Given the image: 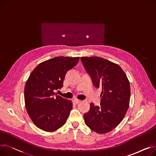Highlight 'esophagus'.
I'll return each mask as SVG.
<instances>
[{
	"label": "esophagus",
	"mask_w": 156,
	"mask_h": 156,
	"mask_svg": "<svg viewBox=\"0 0 156 156\" xmlns=\"http://www.w3.org/2000/svg\"><path fill=\"white\" fill-rule=\"evenodd\" d=\"M73 101L75 104H78V103H80L81 102L80 100H78V99H74Z\"/></svg>",
	"instance_id": "obj_1"
}]
</instances>
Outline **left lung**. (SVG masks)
<instances>
[{"label":"left lung","mask_w":156,"mask_h":156,"mask_svg":"<svg viewBox=\"0 0 156 156\" xmlns=\"http://www.w3.org/2000/svg\"><path fill=\"white\" fill-rule=\"evenodd\" d=\"M81 60L94 85L102 90L100 105L90 104L84 114L85 122L96 133L109 132L120 123L128 109L129 81L117 64L99 57H82Z\"/></svg>","instance_id":"obj_1"}]
</instances>
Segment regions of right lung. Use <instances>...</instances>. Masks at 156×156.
<instances>
[{
	"label": "right lung",
	"mask_w": 156,
	"mask_h": 156,
	"mask_svg": "<svg viewBox=\"0 0 156 156\" xmlns=\"http://www.w3.org/2000/svg\"><path fill=\"white\" fill-rule=\"evenodd\" d=\"M80 57H56L40 63L24 87V102L34 123L45 132H54L66 122L72 102L54 92L63 87L66 73L78 64Z\"/></svg>",
	"instance_id": "1"
}]
</instances>
